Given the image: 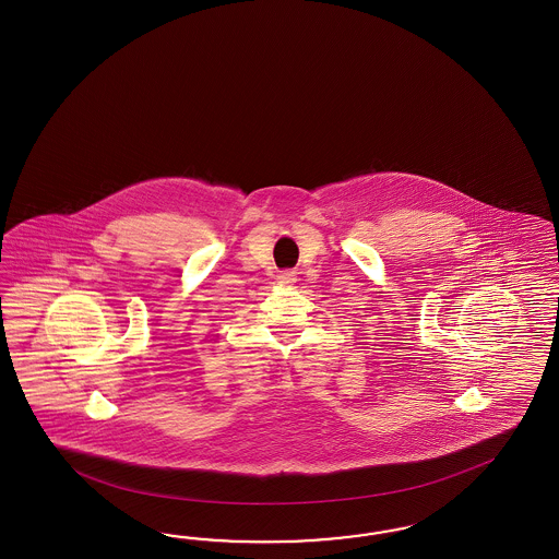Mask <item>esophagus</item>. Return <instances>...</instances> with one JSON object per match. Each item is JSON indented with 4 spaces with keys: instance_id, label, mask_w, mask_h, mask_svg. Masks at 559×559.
<instances>
[{
    "instance_id": "34e87169",
    "label": "esophagus",
    "mask_w": 559,
    "mask_h": 559,
    "mask_svg": "<svg viewBox=\"0 0 559 559\" xmlns=\"http://www.w3.org/2000/svg\"><path fill=\"white\" fill-rule=\"evenodd\" d=\"M295 281H297V272L295 271L281 272V274L276 276V283H278L281 287H290Z\"/></svg>"
}]
</instances>
